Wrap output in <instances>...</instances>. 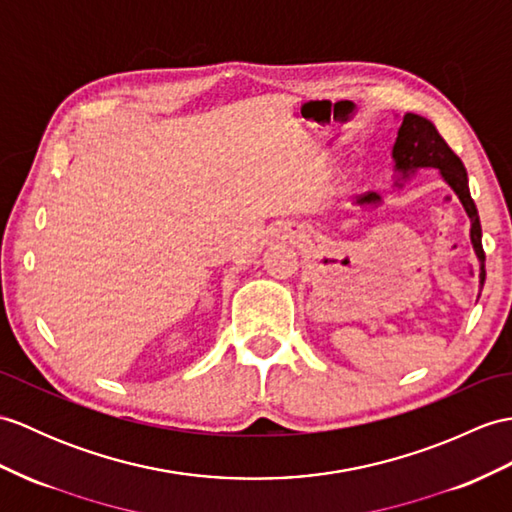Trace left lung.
I'll use <instances>...</instances> for the list:
<instances>
[{"mask_svg":"<svg viewBox=\"0 0 512 512\" xmlns=\"http://www.w3.org/2000/svg\"><path fill=\"white\" fill-rule=\"evenodd\" d=\"M392 159H395V170L401 172L403 178L423 168L441 170V176L445 178L447 185L454 189L456 196L462 202V207L467 211V216L471 218V244H473L475 255L480 259V283L484 285L486 272H484L482 227H480L478 209H475V202L469 194L467 170L458 159V154L447 146V141L438 135L436 126L430 120H425L421 115L406 113L399 126L395 146H392ZM358 202L360 205H373V202H379V196L368 192L360 196Z\"/></svg>","mask_w":512,"mask_h":512,"instance_id":"8db88e82","label":"left lung"}]
</instances>
